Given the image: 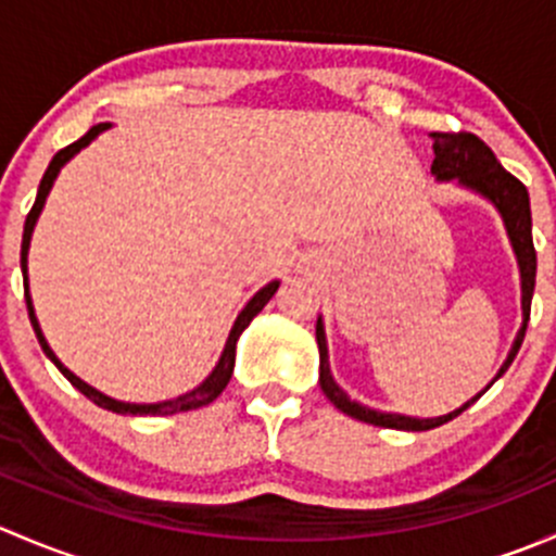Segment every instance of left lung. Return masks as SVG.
<instances>
[{"mask_svg":"<svg viewBox=\"0 0 556 556\" xmlns=\"http://www.w3.org/2000/svg\"><path fill=\"white\" fill-rule=\"evenodd\" d=\"M433 139V166L430 172L435 174V179L441 182H450V179H457L463 188L473 190V193L484 195L486 201L495 204V210L501 212L503 223H506L508 239H511L514 252H517V263H519V274H521V328L514 339L511 352H508L506 363L501 366L495 379H501L503 374L508 371V366L517 357L521 341H525V330H527V319H530V304H532V290H535V247H532V215H530V195H527V188L519 182L514 174H508L501 166V161L495 159L490 148L481 142L476 134L468 131H457V134H441L433 131L430 134ZM317 346H319V387H323L325 397L333 403L339 412L350 414L352 419H361V422L368 425H379V428H392V430H433L439 425L450 422V419L463 414L465 408L473 406L484 390L479 392L476 397H470L468 403H463L454 412L444 414V417H433V419H417V417H403V414H390V412H377V408H368L363 403L352 401L339 384L333 382L330 377V366H328V344H325V328L323 319H317Z\"/></svg>","mask_w":556,"mask_h":556,"instance_id":"8db88e82","label":"left lung"}]
</instances>
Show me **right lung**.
I'll use <instances>...</instances> for the list:
<instances>
[{
  "label": "right lung",
  "mask_w": 556,
  "mask_h": 556,
  "mask_svg": "<svg viewBox=\"0 0 556 556\" xmlns=\"http://www.w3.org/2000/svg\"><path fill=\"white\" fill-rule=\"evenodd\" d=\"M106 128H110V123H99V126L88 128V134H83V137L77 139V142L66 144L64 150H59V153L53 155V161H50L48 169H45V174H42V182H39V190H37L35 206H31V212H29V215H26V223H24V242H21V271H24V293H26V306H29V319H31V325H35V333H37L39 344H42L45 355H48L50 361L55 363V368H59V371L64 374L66 379H70L72 387H77V390H80L83 395L88 397V401L97 403V406H102V408H106V412H115V414H134V417H148V414H150V417H155V414H179V412H193V408H201V406H206V403L215 401V397L220 395L223 390H226V384L231 382L233 361H237V341H239V336H242V330L247 328V325L252 323V317H255V314L261 312L263 306L268 304V301H271V295L277 293L279 282H268L266 288L257 290V293L252 295V299H250V304H247L244 309L239 312L237 323H233L231 333H228L226 346H223L220 361H217V366L212 368L210 377H206L204 382H201L199 387H195V390L185 392V395L174 397V401H164V403H123V401H115V397H110V395H104V392L93 390L91 384H86V382H83L80 377H75V374H72L70 368H66L64 363H61L59 357L53 355V350H50V346H48V341H45L42 330H39V323H37L35 306H31V295H29V277H26V255H29L31 231H35L37 217H39V212H42V206H45V199H48V193H50V188H53L55 177H59L61 166H64L66 161L72 159V155L80 153L83 148H88V144H91L93 139L99 137V134L106 131Z\"/></svg>",
  "instance_id": "obj_1"
}]
</instances>
